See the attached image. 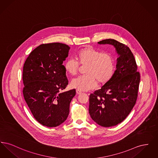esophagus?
Listing matches in <instances>:
<instances>
[{"label": "esophagus", "mask_w": 158, "mask_h": 158, "mask_svg": "<svg viewBox=\"0 0 158 158\" xmlns=\"http://www.w3.org/2000/svg\"><path fill=\"white\" fill-rule=\"evenodd\" d=\"M76 94H79H79H82V92H81V91L77 90V89H76Z\"/></svg>", "instance_id": "obj_1"}]
</instances>
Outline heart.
<instances>
[{
  "mask_svg": "<svg viewBox=\"0 0 158 158\" xmlns=\"http://www.w3.org/2000/svg\"><path fill=\"white\" fill-rule=\"evenodd\" d=\"M76 58L78 61L73 59H69L66 61V71L71 75H76L81 64L86 66L85 70L86 75L73 79L71 82L72 88L80 91H88L94 89L97 82L104 85L113 77L115 65L110 54L101 53L93 47H86L79 52Z\"/></svg>",
  "mask_w": 158,
  "mask_h": 158,
  "instance_id": "1",
  "label": "heart"
}]
</instances>
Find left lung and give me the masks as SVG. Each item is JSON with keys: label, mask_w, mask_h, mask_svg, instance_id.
Returning <instances> with one entry per match:
<instances>
[{"label": "left lung", "mask_w": 158, "mask_h": 158, "mask_svg": "<svg viewBox=\"0 0 158 158\" xmlns=\"http://www.w3.org/2000/svg\"><path fill=\"white\" fill-rule=\"evenodd\" d=\"M99 44L115 47L118 55L113 77L89 96V113L101 126H115L125 120L135 104L140 76L133 54L127 45L114 39H106Z\"/></svg>", "instance_id": "1"}]
</instances>
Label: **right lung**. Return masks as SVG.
<instances>
[{"instance_id": "right-lung-1", "label": "right lung", "mask_w": 158, "mask_h": 158, "mask_svg": "<svg viewBox=\"0 0 158 158\" xmlns=\"http://www.w3.org/2000/svg\"><path fill=\"white\" fill-rule=\"evenodd\" d=\"M70 47L60 43L43 44L30 54L23 68V95L35 120L48 127L68 118L76 90L62 92L68 85L63 63Z\"/></svg>"}]
</instances>
